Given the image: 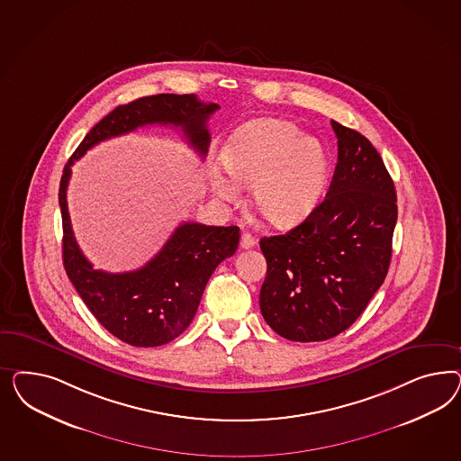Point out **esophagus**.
Wrapping results in <instances>:
<instances>
[{"mask_svg":"<svg viewBox=\"0 0 461 461\" xmlns=\"http://www.w3.org/2000/svg\"><path fill=\"white\" fill-rule=\"evenodd\" d=\"M253 245H255V238L251 237L250 233H243L241 240H240V247L243 250H249Z\"/></svg>","mask_w":461,"mask_h":461,"instance_id":"esophagus-1","label":"esophagus"}]
</instances>
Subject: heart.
I'll return each mask as SVG.
<instances>
[{"instance_id": "obj_1", "label": "heart", "mask_w": 461, "mask_h": 461, "mask_svg": "<svg viewBox=\"0 0 461 461\" xmlns=\"http://www.w3.org/2000/svg\"><path fill=\"white\" fill-rule=\"evenodd\" d=\"M220 172L211 185L224 203H235L238 188L251 187L255 212L270 226L289 228L304 221L321 201L328 181V152L285 120L260 118L237 128L224 143Z\"/></svg>"}]
</instances>
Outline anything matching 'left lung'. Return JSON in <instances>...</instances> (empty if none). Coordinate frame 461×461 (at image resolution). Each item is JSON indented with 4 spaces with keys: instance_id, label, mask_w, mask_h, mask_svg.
<instances>
[{
    "instance_id": "left-lung-1",
    "label": "left lung",
    "mask_w": 461,
    "mask_h": 461,
    "mask_svg": "<svg viewBox=\"0 0 461 461\" xmlns=\"http://www.w3.org/2000/svg\"><path fill=\"white\" fill-rule=\"evenodd\" d=\"M338 162L326 197L285 235L264 237L260 311L291 341L345 331L384 284L391 266L397 195L375 147L331 122Z\"/></svg>"
}]
</instances>
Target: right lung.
<instances>
[{
  "mask_svg": "<svg viewBox=\"0 0 461 461\" xmlns=\"http://www.w3.org/2000/svg\"><path fill=\"white\" fill-rule=\"evenodd\" d=\"M220 110L195 95H155L116 106L84 137L66 164L59 204L62 212V260L72 285L101 326L131 347H160L191 324L214 268L238 249V226L182 223L150 262L123 274L96 270L79 249L68 211L70 167L103 140L125 135L139 126L172 125L199 155L208 154L206 122Z\"/></svg>",
  "mask_w": 461,
  "mask_h": 461,
  "instance_id": "1",
  "label": "right lung"
}]
</instances>
